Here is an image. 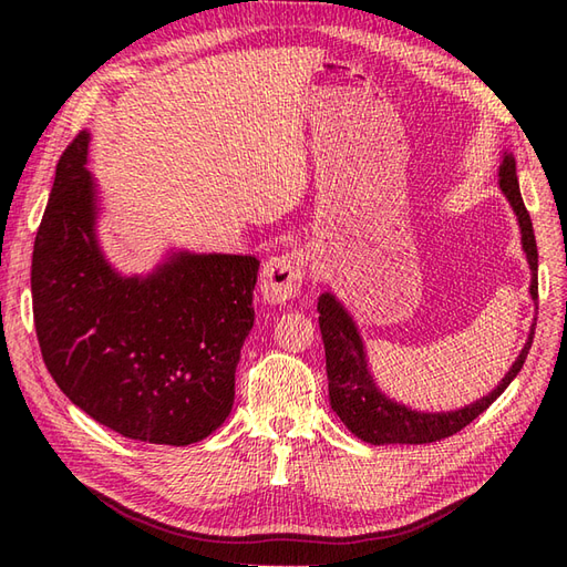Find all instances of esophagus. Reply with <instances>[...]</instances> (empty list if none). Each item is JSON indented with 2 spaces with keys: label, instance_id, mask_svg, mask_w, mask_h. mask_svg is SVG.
Masks as SVG:
<instances>
[{
  "label": "esophagus",
  "instance_id": "esophagus-1",
  "mask_svg": "<svg viewBox=\"0 0 567 567\" xmlns=\"http://www.w3.org/2000/svg\"><path fill=\"white\" fill-rule=\"evenodd\" d=\"M307 267V257L302 250H288L281 255H274L265 265L260 277L262 298L269 305H284L290 298L298 296L302 286Z\"/></svg>",
  "mask_w": 567,
  "mask_h": 567
}]
</instances>
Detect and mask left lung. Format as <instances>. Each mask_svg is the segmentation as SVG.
<instances>
[{
	"mask_svg": "<svg viewBox=\"0 0 567 567\" xmlns=\"http://www.w3.org/2000/svg\"><path fill=\"white\" fill-rule=\"evenodd\" d=\"M499 186L504 196L508 198L513 213L518 217L520 234H523V250L527 255L529 271H532L529 296L532 300H537L539 298V284H537L539 255H537L535 229H532V219L520 196L516 161L511 156H504V163L499 167ZM317 312H319V329H321L323 350H326V373H329L331 409L340 416V421L348 425V431H352L359 440L371 442V444H425V442H437L450 435H456L461 427H466L471 421H475L480 414H483V411L499 398V394L511 385V381L520 373L525 357L532 348L535 326H537V321L532 323L529 338L525 342L523 352L518 354L516 364L508 369L502 383L496 385L487 398L456 411H440V414H431V411H411L404 404L392 402L379 388H375L367 367V354H364L362 338L357 333V326L331 293H323L319 298Z\"/></svg>",
	"mask_w": 567,
	"mask_h": 567,
	"instance_id": "left-lung-1",
	"label": "left lung"
}]
</instances>
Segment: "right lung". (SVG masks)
Segmentation results:
<instances>
[{"mask_svg": "<svg viewBox=\"0 0 567 567\" xmlns=\"http://www.w3.org/2000/svg\"><path fill=\"white\" fill-rule=\"evenodd\" d=\"M87 144L80 132L59 158L32 250L42 359L65 398L101 425L184 447L229 416L260 262L177 252L148 277H120L96 244Z\"/></svg>", "mask_w": 567, "mask_h": 567, "instance_id": "right-lung-1", "label": "right lung"}]
</instances>
